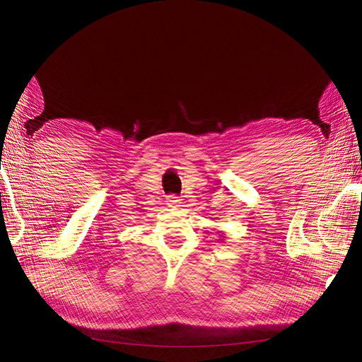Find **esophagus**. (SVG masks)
I'll list each match as a JSON object with an SVG mask.
<instances>
[{
  "mask_svg": "<svg viewBox=\"0 0 362 362\" xmlns=\"http://www.w3.org/2000/svg\"><path fill=\"white\" fill-rule=\"evenodd\" d=\"M178 204H180V199H178V197H176V195H170V197L167 198V206L168 207H176Z\"/></svg>",
  "mask_w": 362,
  "mask_h": 362,
  "instance_id": "esophagus-1",
  "label": "esophagus"
}]
</instances>
